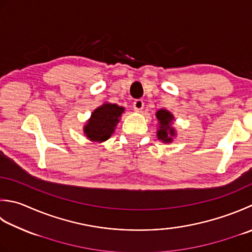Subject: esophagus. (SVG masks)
Here are the masks:
<instances>
[{
    "instance_id": "obj_1",
    "label": "esophagus",
    "mask_w": 252,
    "mask_h": 252,
    "mask_svg": "<svg viewBox=\"0 0 252 252\" xmlns=\"http://www.w3.org/2000/svg\"><path fill=\"white\" fill-rule=\"evenodd\" d=\"M133 107H134L135 111H141L144 107V101L142 99H136L134 102H133Z\"/></svg>"
}]
</instances>
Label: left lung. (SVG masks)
I'll return each instance as SVG.
<instances>
[{
    "label": "left lung",
    "mask_w": 252,
    "mask_h": 252,
    "mask_svg": "<svg viewBox=\"0 0 252 252\" xmlns=\"http://www.w3.org/2000/svg\"><path fill=\"white\" fill-rule=\"evenodd\" d=\"M156 118L159 121V126L158 130H157V137L162 142L170 143L172 141V137L176 135V131L171 126L174 116L168 110L160 109L156 112Z\"/></svg>",
    "instance_id": "1"
}]
</instances>
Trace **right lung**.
<instances>
[{
    "label": "right lung",
    "mask_w": 252,
    "mask_h": 252,
    "mask_svg": "<svg viewBox=\"0 0 252 252\" xmlns=\"http://www.w3.org/2000/svg\"><path fill=\"white\" fill-rule=\"evenodd\" d=\"M125 108L116 103L105 102L93 111L90 120L84 126V133L92 142H105L115 132Z\"/></svg>",
    "instance_id": "right-lung-1"
}]
</instances>
